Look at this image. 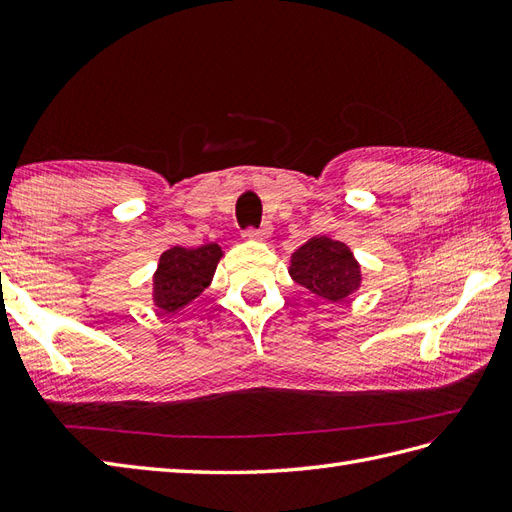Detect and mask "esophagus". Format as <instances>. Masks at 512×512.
I'll return each mask as SVG.
<instances>
[{"mask_svg":"<svg viewBox=\"0 0 512 512\" xmlns=\"http://www.w3.org/2000/svg\"><path fill=\"white\" fill-rule=\"evenodd\" d=\"M270 233H273V226L266 222V224H262L259 228H248L246 237H250V239H266V237H270Z\"/></svg>","mask_w":512,"mask_h":512,"instance_id":"34e87169","label":"esophagus"}]
</instances>
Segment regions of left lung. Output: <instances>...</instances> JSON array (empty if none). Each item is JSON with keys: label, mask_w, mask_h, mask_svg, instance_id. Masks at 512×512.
<instances>
[{"label": "left lung", "mask_w": 512, "mask_h": 512, "mask_svg": "<svg viewBox=\"0 0 512 512\" xmlns=\"http://www.w3.org/2000/svg\"><path fill=\"white\" fill-rule=\"evenodd\" d=\"M292 279L317 297L345 301L361 286V266L352 250L330 237H312L299 246L290 264Z\"/></svg>", "instance_id": "1"}]
</instances>
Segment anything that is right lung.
Wrapping results in <instances>:
<instances>
[{
    "label": "right lung",
    "mask_w": 512,
    "mask_h": 512,
    "mask_svg": "<svg viewBox=\"0 0 512 512\" xmlns=\"http://www.w3.org/2000/svg\"><path fill=\"white\" fill-rule=\"evenodd\" d=\"M222 248L204 244L198 248L173 246L160 255L154 275V303L160 312H176L187 306L211 284Z\"/></svg>",
    "instance_id": "1"
}]
</instances>
